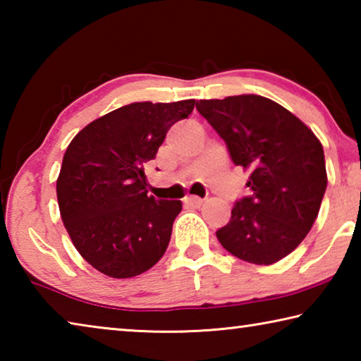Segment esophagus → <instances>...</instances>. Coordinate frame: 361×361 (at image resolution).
I'll return each mask as SVG.
<instances>
[{"label": "esophagus", "instance_id": "obj_1", "mask_svg": "<svg viewBox=\"0 0 361 361\" xmlns=\"http://www.w3.org/2000/svg\"><path fill=\"white\" fill-rule=\"evenodd\" d=\"M204 200L197 197V195H188V197H185V204L186 205H191V207H200L202 205Z\"/></svg>", "mask_w": 361, "mask_h": 361}]
</instances>
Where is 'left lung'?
Returning a JSON list of instances; mask_svg holds the SVG:
<instances>
[{
  "label": "left lung",
  "instance_id": "obj_1",
  "mask_svg": "<svg viewBox=\"0 0 361 361\" xmlns=\"http://www.w3.org/2000/svg\"><path fill=\"white\" fill-rule=\"evenodd\" d=\"M197 111L224 140L232 162L250 170L252 194L235 200L229 223L216 231L231 255L272 264L304 240L326 189L323 146L288 109L243 94L199 100Z\"/></svg>",
  "mask_w": 361,
  "mask_h": 361
}]
</instances>
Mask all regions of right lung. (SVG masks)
<instances>
[{
  "mask_svg": "<svg viewBox=\"0 0 361 361\" xmlns=\"http://www.w3.org/2000/svg\"><path fill=\"white\" fill-rule=\"evenodd\" d=\"M194 105L130 103L90 122L66 148L57 180L60 215L79 255L105 276H140L166 253L181 200L148 195L145 164Z\"/></svg>",
  "mask_w": 361,
  "mask_h": 361,
  "instance_id": "1",
  "label": "right lung"
}]
</instances>
